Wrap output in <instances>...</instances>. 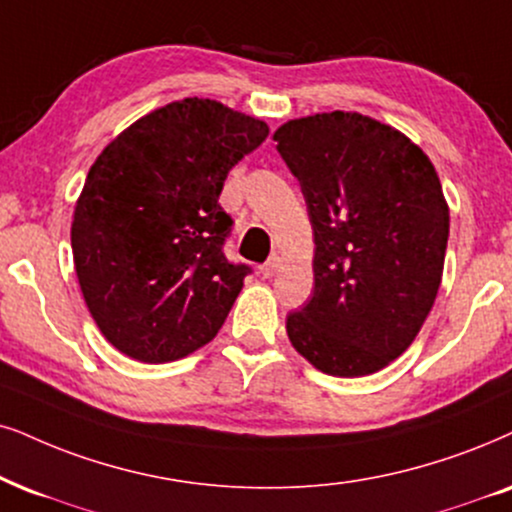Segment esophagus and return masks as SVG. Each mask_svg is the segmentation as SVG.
<instances>
[{"label": "esophagus", "instance_id": "34e87169", "mask_svg": "<svg viewBox=\"0 0 512 512\" xmlns=\"http://www.w3.org/2000/svg\"><path fill=\"white\" fill-rule=\"evenodd\" d=\"M278 267H281V257H278V255H271L269 260L262 264L260 271H262V276H264V278H271V276H274L276 271H278Z\"/></svg>", "mask_w": 512, "mask_h": 512}]
</instances>
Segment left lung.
Listing matches in <instances>:
<instances>
[{
    "label": "left lung",
    "instance_id": "obj_1",
    "mask_svg": "<svg viewBox=\"0 0 512 512\" xmlns=\"http://www.w3.org/2000/svg\"><path fill=\"white\" fill-rule=\"evenodd\" d=\"M314 229V293L286 319L309 364L359 378L406 352L442 283L449 205L409 137L359 113H316L274 132Z\"/></svg>",
    "mask_w": 512,
    "mask_h": 512
}]
</instances>
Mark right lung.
<instances>
[{
    "instance_id": "1",
    "label": "right lung",
    "mask_w": 512,
    "mask_h": 512,
    "mask_svg": "<svg viewBox=\"0 0 512 512\" xmlns=\"http://www.w3.org/2000/svg\"><path fill=\"white\" fill-rule=\"evenodd\" d=\"M267 134V122L193 96L144 115L96 158L70 243L89 314L122 354L177 361L222 328L250 267L226 260L234 219L219 193Z\"/></svg>"
}]
</instances>
